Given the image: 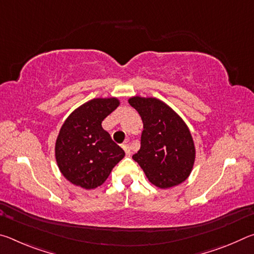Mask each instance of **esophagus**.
I'll use <instances>...</instances> for the list:
<instances>
[{
	"instance_id": "1",
	"label": "esophagus",
	"mask_w": 254,
	"mask_h": 254,
	"mask_svg": "<svg viewBox=\"0 0 254 254\" xmlns=\"http://www.w3.org/2000/svg\"><path fill=\"white\" fill-rule=\"evenodd\" d=\"M122 148H123L124 151H126L127 156H130V154H131V145H130V143L127 142V141L122 145Z\"/></svg>"
}]
</instances>
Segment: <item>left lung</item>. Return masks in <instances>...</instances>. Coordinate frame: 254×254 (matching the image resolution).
Listing matches in <instances>:
<instances>
[{
  "label": "left lung",
  "instance_id": "obj_1",
  "mask_svg": "<svg viewBox=\"0 0 254 254\" xmlns=\"http://www.w3.org/2000/svg\"><path fill=\"white\" fill-rule=\"evenodd\" d=\"M128 103L143 122L141 148L133 160L139 163L149 182L167 189L184 183L194 167L196 150L184 120L154 97L133 96Z\"/></svg>",
  "mask_w": 254,
  "mask_h": 254
}]
</instances>
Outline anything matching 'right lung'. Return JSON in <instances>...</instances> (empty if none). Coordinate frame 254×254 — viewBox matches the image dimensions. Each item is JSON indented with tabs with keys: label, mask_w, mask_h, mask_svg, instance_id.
<instances>
[{
	"label": "right lung",
	"mask_w": 254,
	"mask_h": 254,
	"mask_svg": "<svg viewBox=\"0 0 254 254\" xmlns=\"http://www.w3.org/2000/svg\"><path fill=\"white\" fill-rule=\"evenodd\" d=\"M119 105L117 97L93 98L72 111L64 122L55 156L68 182L85 189L101 186L126 156L102 127L103 120Z\"/></svg>",
	"instance_id": "obj_1"
}]
</instances>
